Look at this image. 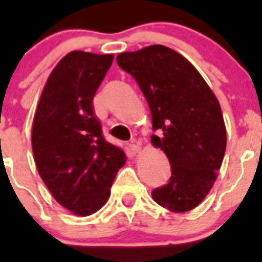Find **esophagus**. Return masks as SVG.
I'll use <instances>...</instances> for the list:
<instances>
[{
    "label": "esophagus",
    "mask_w": 262,
    "mask_h": 262,
    "mask_svg": "<svg viewBox=\"0 0 262 262\" xmlns=\"http://www.w3.org/2000/svg\"><path fill=\"white\" fill-rule=\"evenodd\" d=\"M128 148H129V151L133 152V154H139V152L142 151V147H140V144H139V143H135V144H129Z\"/></svg>",
    "instance_id": "1"
}]
</instances>
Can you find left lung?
I'll list each match as a JSON object with an SVG mask.
<instances>
[{"instance_id":"obj_1","label":"left lung","mask_w":262,"mask_h":262,"mask_svg":"<svg viewBox=\"0 0 262 262\" xmlns=\"http://www.w3.org/2000/svg\"><path fill=\"white\" fill-rule=\"evenodd\" d=\"M118 66L133 76L152 114V144L168 157L172 176L152 198L173 212L200 205L216 180L227 134L221 105L200 72L165 46L119 53Z\"/></svg>"}]
</instances>
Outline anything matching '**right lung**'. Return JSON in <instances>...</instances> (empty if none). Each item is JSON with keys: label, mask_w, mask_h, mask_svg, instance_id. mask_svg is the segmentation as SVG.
Listing matches in <instances>:
<instances>
[{"label": "right lung", "mask_w": 262, "mask_h": 262, "mask_svg": "<svg viewBox=\"0 0 262 262\" xmlns=\"http://www.w3.org/2000/svg\"><path fill=\"white\" fill-rule=\"evenodd\" d=\"M113 55L73 51L48 77L32 124V152L53 198L80 216L98 211L126 163L110 144L93 107Z\"/></svg>", "instance_id": "right-lung-1"}]
</instances>
